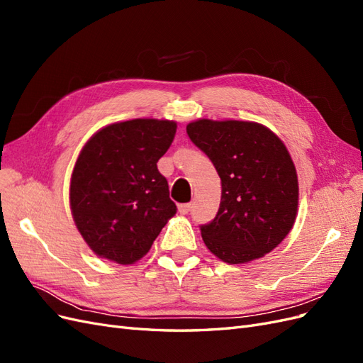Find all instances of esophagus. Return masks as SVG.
I'll list each match as a JSON object with an SVG mask.
<instances>
[{"instance_id":"esophagus-1","label":"esophagus","mask_w":363,"mask_h":363,"mask_svg":"<svg viewBox=\"0 0 363 363\" xmlns=\"http://www.w3.org/2000/svg\"><path fill=\"white\" fill-rule=\"evenodd\" d=\"M191 208H192V203H183V204H179V212H180L182 215L189 213Z\"/></svg>"}]
</instances>
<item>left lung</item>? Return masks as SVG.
Instances as JSON below:
<instances>
[{
  "label": "left lung",
  "mask_w": 363,
  "mask_h": 363,
  "mask_svg": "<svg viewBox=\"0 0 363 363\" xmlns=\"http://www.w3.org/2000/svg\"><path fill=\"white\" fill-rule=\"evenodd\" d=\"M186 133L221 179V203L200 225L206 247L235 265L262 257L286 238L298 207V180L283 142L247 121L199 119Z\"/></svg>",
  "instance_id": "left-lung-1"
}]
</instances>
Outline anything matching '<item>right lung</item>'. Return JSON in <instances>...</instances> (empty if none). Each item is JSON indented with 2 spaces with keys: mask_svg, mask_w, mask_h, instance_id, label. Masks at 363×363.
I'll list each match as a JSON object with an SVG mask.
<instances>
[{
  "mask_svg": "<svg viewBox=\"0 0 363 363\" xmlns=\"http://www.w3.org/2000/svg\"><path fill=\"white\" fill-rule=\"evenodd\" d=\"M175 131L172 121L131 119L100 130L82 150L69 201L75 225L95 255L135 263L177 212L157 169Z\"/></svg>",
  "mask_w": 363,
  "mask_h": 363,
  "instance_id": "1",
  "label": "right lung"
}]
</instances>
